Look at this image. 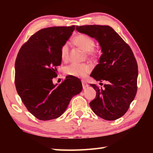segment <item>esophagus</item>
Here are the masks:
<instances>
[{
    "label": "esophagus",
    "mask_w": 153,
    "mask_h": 153,
    "mask_svg": "<svg viewBox=\"0 0 153 153\" xmlns=\"http://www.w3.org/2000/svg\"><path fill=\"white\" fill-rule=\"evenodd\" d=\"M82 86H83V88H84V89H85L86 87L89 86V85H88V84L85 80H82Z\"/></svg>",
    "instance_id": "34e87169"
}]
</instances>
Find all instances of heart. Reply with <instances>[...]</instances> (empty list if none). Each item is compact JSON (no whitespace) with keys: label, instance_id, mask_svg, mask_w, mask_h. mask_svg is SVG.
<instances>
[{"label":"heart","instance_id":"1","mask_svg":"<svg viewBox=\"0 0 153 153\" xmlns=\"http://www.w3.org/2000/svg\"><path fill=\"white\" fill-rule=\"evenodd\" d=\"M74 42L85 50L87 56L91 58H96L98 56V52L94 49L95 41L91 37L86 34H80L74 38ZM60 55L62 61H67L69 56V46L68 42L64 43L61 48ZM92 68L87 64L72 63L64 68V72L68 75L78 78H84L91 71Z\"/></svg>","mask_w":153,"mask_h":153}]
</instances>
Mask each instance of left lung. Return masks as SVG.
<instances>
[{
    "label": "left lung",
    "instance_id": "obj_1",
    "mask_svg": "<svg viewBox=\"0 0 153 153\" xmlns=\"http://www.w3.org/2000/svg\"><path fill=\"white\" fill-rule=\"evenodd\" d=\"M76 29L95 38L102 52L91 76L107 84L103 87L91 84L96 96L90 106L100 117L107 121L116 120L126 114L137 94L138 65L135 57L129 46L108 25L76 26Z\"/></svg>",
    "mask_w": 153,
    "mask_h": 153
}]
</instances>
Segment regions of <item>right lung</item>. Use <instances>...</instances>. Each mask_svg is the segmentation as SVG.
Returning a JSON list of instances; mask_svg holds the SVG:
<instances>
[{
	"instance_id": "1",
	"label": "right lung",
	"mask_w": 153,
	"mask_h": 153,
	"mask_svg": "<svg viewBox=\"0 0 153 153\" xmlns=\"http://www.w3.org/2000/svg\"><path fill=\"white\" fill-rule=\"evenodd\" d=\"M75 26L52 27L36 32L22 45L15 61L16 91L27 110L41 121L57 119L65 112L82 85L68 76L59 85L53 84L62 59L60 51Z\"/></svg>"
}]
</instances>
